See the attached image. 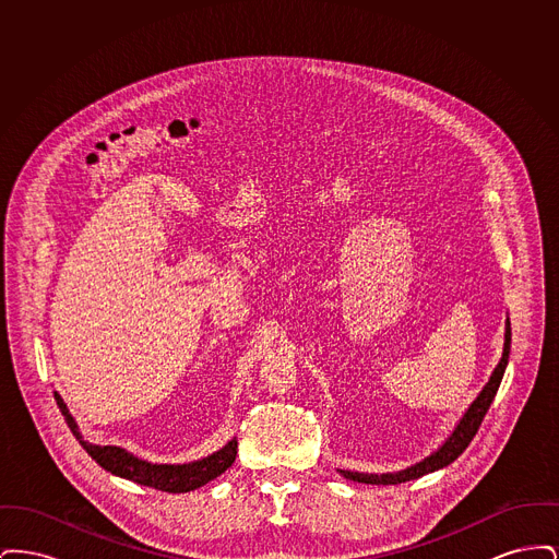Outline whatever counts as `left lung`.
Listing matches in <instances>:
<instances>
[{"label":"left lung","mask_w":559,"mask_h":559,"mask_svg":"<svg viewBox=\"0 0 559 559\" xmlns=\"http://www.w3.org/2000/svg\"><path fill=\"white\" fill-rule=\"evenodd\" d=\"M509 352H511V322L507 319L503 356H501L497 369L490 374V379L484 385V390L479 392L478 399L474 400L472 406L465 411L463 419L456 424L454 431L449 436V440L438 451L431 452L427 459L419 461L417 465H411V467H406L402 472H394V474H358V472H347V469H340V474L344 478L354 479V481L388 486V484H402V481H408V479L421 478L426 474H431L436 469H442V467L451 465L452 461L469 447V442L478 433L479 426H481L492 400L499 392V385H501V379H503V372L507 369V360H509Z\"/></svg>","instance_id":"1"}]
</instances>
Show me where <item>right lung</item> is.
<instances>
[{
    "instance_id": "add662e5",
    "label": "right lung",
    "mask_w": 559,
    "mask_h": 559,
    "mask_svg": "<svg viewBox=\"0 0 559 559\" xmlns=\"http://www.w3.org/2000/svg\"><path fill=\"white\" fill-rule=\"evenodd\" d=\"M53 399L64 415L67 426L71 427L73 436L80 440L81 447L100 467H105L115 476L132 479L142 486H151V488H157L163 492H188V490H194V488L212 481L213 478L222 476L237 459V438H233L224 449L213 452L210 456H205L201 461L185 463V465H157V463L142 461V459L133 456L132 452L119 449V447L90 444L87 440H83L80 427L71 417L64 400L60 399L56 392H53Z\"/></svg>"
}]
</instances>
